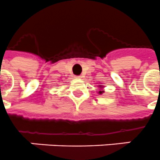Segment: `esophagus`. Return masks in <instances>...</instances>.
<instances>
[{
	"label": "esophagus",
	"mask_w": 160,
	"mask_h": 160,
	"mask_svg": "<svg viewBox=\"0 0 160 160\" xmlns=\"http://www.w3.org/2000/svg\"><path fill=\"white\" fill-rule=\"evenodd\" d=\"M75 78H81L82 76H76Z\"/></svg>",
	"instance_id": "obj_1"
}]
</instances>
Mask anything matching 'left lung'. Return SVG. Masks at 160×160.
Wrapping results in <instances>:
<instances>
[{"label":"left lung","instance_id":"left-lung-1","mask_svg":"<svg viewBox=\"0 0 160 160\" xmlns=\"http://www.w3.org/2000/svg\"><path fill=\"white\" fill-rule=\"evenodd\" d=\"M102 92H102V91H100V92H99V93H100V94H102Z\"/></svg>","mask_w":160,"mask_h":160}]
</instances>
